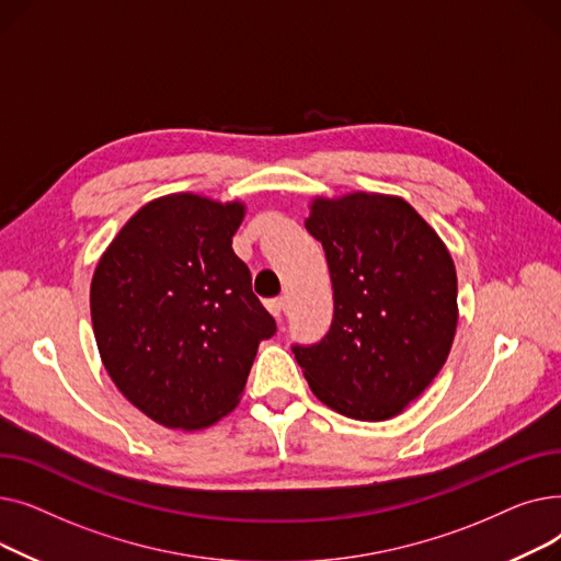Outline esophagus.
<instances>
[{
  "mask_svg": "<svg viewBox=\"0 0 561 561\" xmlns=\"http://www.w3.org/2000/svg\"><path fill=\"white\" fill-rule=\"evenodd\" d=\"M265 307H268V311L277 318V320H282L284 318V313H286V298H271V300H265Z\"/></svg>",
  "mask_w": 561,
  "mask_h": 561,
  "instance_id": "esophagus-1",
  "label": "esophagus"
}]
</instances>
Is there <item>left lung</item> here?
I'll return each instance as SVG.
<instances>
[{
  "mask_svg": "<svg viewBox=\"0 0 561 561\" xmlns=\"http://www.w3.org/2000/svg\"><path fill=\"white\" fill-rule=\"evenodd\" d=\"M307 231L322 245L334 320L293 343L311 391L357 421H387L444 368L457 330V273L436 231L400 197L316 199Z\"/></svg>",
  "mask_w": 561,
  "mask_h": 561,
  "instance_id": "8db88e82",
  "label": "left lung"
}]
</instances>
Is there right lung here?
<instances>
[{
	"instance_id": "obj_1",
	"label": "right lung",
	"mask_w": 561,
	"mask_h": 561,
	"mask_svg": "<svg viewBox=\"0 0 561 561\" xmlns=\"http://www.w3.org/2000/svg\"><path fill=\"white\" fill-rule=\"evenodd\" d=\"M243 204L159 197L121 229L91 284L100 357L123 396L172 430L216 423L239 402L277 328L231 236Z\"/></svg>"
}]
</instances>
